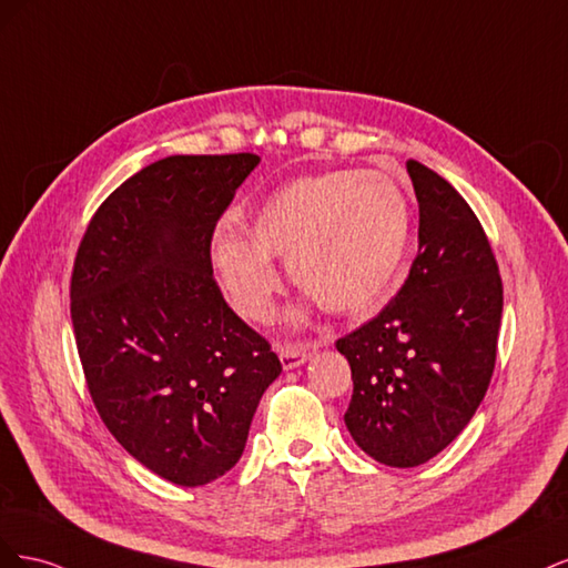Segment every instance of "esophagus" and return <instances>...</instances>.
Listing matches in <instances>:
<instances>
[{"instance_id": "esophagus-1", "label": "esophagus", "mask_w": 568, "mask_h": 568, "mask_svg": "<svg viewBox=\"0 0 568 568\" xmlns=\"http://www.w3.org/2000/svg\"><path fill=\"white\" fill-rule=\"evenodd\" d=\"M313 348H315L313 343H280L277 353H280L284 369H294V367L303 365L307 357H311Z\"/></svg>"}]
</instances>
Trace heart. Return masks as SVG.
I'll use <instances>...</instances> for the list:
<instances>
[{"instance_id":"heart-1","label":"heart","mask_w":568,"mask_h":568,"mask_svg":"<svg viewBox=\"0 0 568 568\" xmlns=\"http://www.w3.org/2000/svg\"><path fill=\"white\" fill-rule=\"evenodd\" d=\"M251 242L232 232L213 239V263L239 313L272 315L286 257L291 280L336 315L363 313L398 274L412 234V205L386 170H329L288 182L244 217Z\"/></svg>"}]
</instances>
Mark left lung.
Returning <instances> with one entry per match:
<instances>
[{"label":"left lung","instance_id":"obj_1","mask_svg":"<svg viewBox=\"0 0 568 568\" xmlns=\"http://www.w3.org/2000/svg\"><path fill=\"white\" fill-rule=\"evenodd\" d=\"M419 253L384 311L336 341L348 357L346 426L388 467H419L462 434L495 369L503 280L488 236L457 189L407 161Z\"/></svg>","mask_w":568,"mask_h":568}]
</instances>
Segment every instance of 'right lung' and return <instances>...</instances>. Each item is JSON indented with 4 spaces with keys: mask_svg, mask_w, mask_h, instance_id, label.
<instances>
[{
    "mask_svg": "<svg viewBox=\"0 0 568 568\" xmlns=\"http://www.w3.org/2000/svg\"><path fill=\"white\" fill-rule=\"evenodd\" d=\"M255 153L168 156L99 205L75 253L71 320L101 422L146 469L196 488L244 453L282 363L213 277L211 242Z\"/></svg>",
    "mask_w": 568,
    "mask_h": 568,
    "instance_id": "1",
    "label": "right lung"
}]
</instances>
